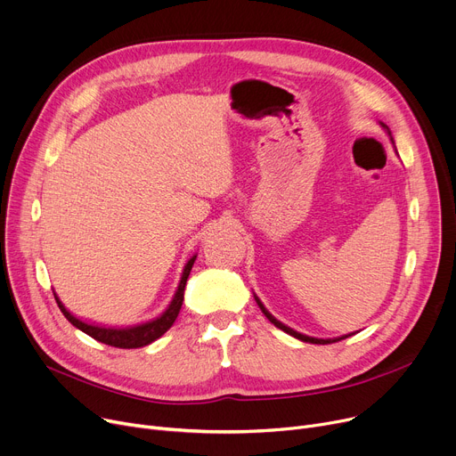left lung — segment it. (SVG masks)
I'll use <instances>...</instances> for the list:
<instances>
[{
	"instance_id": "left-lung-1",
	"label": "left lung",
	"mask_w": 456,
	"mask_h": 456,
	"mask_svg": "<svg viewBox=\"0 0 456 456\" xmlns=\"http://www.w3.org/2000/svg\"><path fill=\"white\" fill-rule=\"evenodd\" d=\"M381 126L383 128H387L383 123H381ZM387 132H388V135H390V130L387 128ZM392 139V137H390ZM255 300H256V305L260 306V310H262V314L273 322V324H275L277 328H281L282 331H286V333H289V336H293V338H297V339H300V341H305V343H312V345H330V343H336V341H341V339H346V338H350V333H348V336H343V338H336V339H315V338H310V336H302V333H298V331H295V330H291V328H288L286 324H282L281 321H277L275 317H273L267 310H265V306L262 305V302H260V298L258 297H255Z\"/></svg>"
}]
</instances>
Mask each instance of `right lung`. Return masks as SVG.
Here are the masks:
<instances>
[{"instance_id": "right-lung-1", "label": "right lung", "mask_w": 456, "mask_h": 456, "mask_svg": "<svg viewBox=\"0 0 456 456\" xmlns=\"http://www.w3.org/2000/svg\"><path fill=\"white\" fill-rule=\"evenodd\" d=\"M196 255L187 262L185 269H183V275H181L177 291L172 298V302L168 305V308L154 321H148L144 324H137V326H130V328H102V326H95V324H87L82 322L80 319L73 317L66 306L60 302V298L54 293L56 298V305L60 308V312L64 314V317L78 330H82L84 333H87L89 338H94L99 343L115 346V348H141L146 346L150 343H154L156 339H159L163 333L174 324V321L177 319V314L181 310V305H183V293H185V286H187V279L191 275V269L194 265Z\"/></svg>"}]
</instances>
